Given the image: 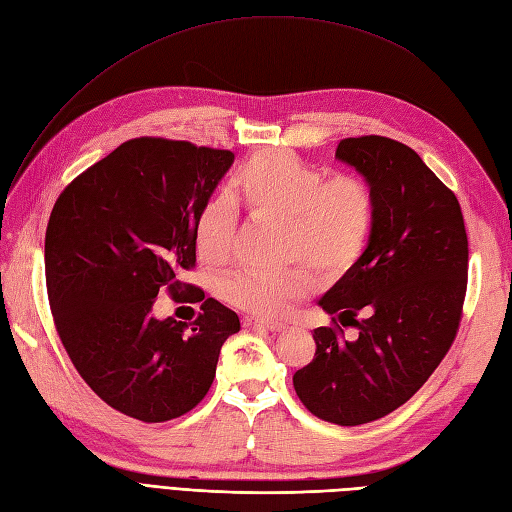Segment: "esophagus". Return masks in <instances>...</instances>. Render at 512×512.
<instances>
[{"mask_svg": "<svg viewBox=\"0 0 512 512\" xmlns=\"http://www.w3.org/2000/svg\"><path fill=\"white\" fill-rule=\"evenodd\" d=\"M242 324L246 326V329H264V331H270L272 335H279L287 329V326L281 324V322H264V320H257V318H244Z\"/></svg>", "mask_w": 512, "mask_h": 512, "instance_id": "1", "label": "esophagus"}]
</instances>
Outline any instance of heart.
<instances>
[{"label":"heart","mask_w":512,"mask_h":512,"mask_svg":"<svg viewBox=\"0 0 512 512\" xmlns=\"http://www.w3.org/2000/svg\"><path fill=\"white\" fill-rule=\"evenodd\" d=\"M235 194L257 220L281 222L287 259H305L324 272L348 270L361 257L374 227V196L355 175L326 179L287 151L253 155L233 179ZM235 214L227 196L209 199L194 220L196 253L205 264L227 257ZM313 279L303 268L283 272L238 270L222 279L227 303L261 318H281L298 298L311 292Z\"/></svg>","instance_id":"b5f03b06"}]
</instances>
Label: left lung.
I'll list each match as a JSON object with an SVG mask.
<instances>
[{"label":"left lung","mask_w":512,"mask_h":512,"mask_svg":"<svg viewBox=\"0 0 512 512\" xmlns=\"http://www.w3.org/2000/svg\"><path fill=\"white\" fill-rule=\"evenodd\" d=\"M335 157L370 186L374 227L361 257L318 300L335 326L313 331L316 357L294 374V389L324 422L359 426L402 406L450 350L469 251L454 192L406 144L346 138ZM339 323L357 325L358 339L346 340Z\"/></svg>","instance_id":"1"}]
</instances>
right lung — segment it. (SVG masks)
<instances>
[{
    "label": "right lung",
    "mask_w": 512,
    "mask_h": 512,
    "mask_svg": "<svg viewBox=\"0 0 512 512\" xmlns=\"http://www.w3.org/2000/svg\"><path fill=\"white\" fill-rule=\"evenodd\" d=\"M233 160L134 138L75 177L51 209L45 277L62 344L88 387L140 422L192 411L214 383L222 344L240 331L238 313L214 298L190 324L151 313L164 287L188 290L179 279L196 261V214Z\"/></svg>",
    "instance_id": "obj_1"
}]
</instances>
